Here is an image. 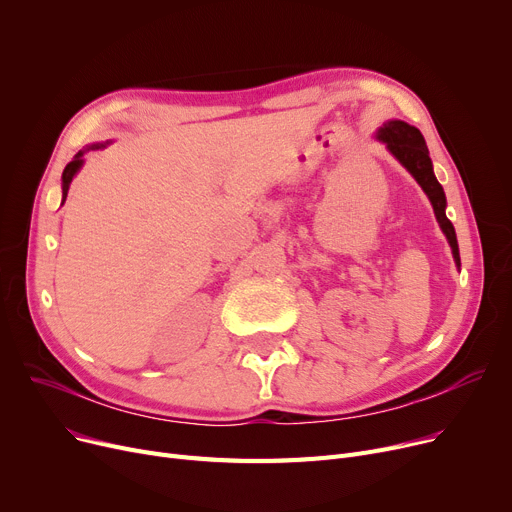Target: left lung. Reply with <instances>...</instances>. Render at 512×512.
I'll return each mask as SVG.
<instances>
[{"label": "left lung", "mask_w": 512, "mask_h": 512, "mask_svg": "<svg viewBox=\"0 0 512 512\" xmlns=\"http://www.w3.org/2000/svg\"><path fill=\"white\" fill-rule=\"evenodd\" d=\"M375 139L386 145V149L400 161V166L407 168V172L423 188V193L427 195L429 203H432L436 220H438V224L448 240V245L452 249L454 263L461 270L459 242H456V232H454L452 222L446 218V195H444L442 184L438 182V178L434 174V164H432V159H429V151H427L423 134L419 132V128H415L407 122L388 120L378 132H375Z\"/></svg>", "instance_id": "1"}]
</instances>
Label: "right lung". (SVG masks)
<instances>
[{
	"mask_svg": "<svg viewBox=\"0 0 512 512\" xmlns=\"http://www.w3.org/2000/svg\"><path fill=\"white\" fill-rule=\"evenodd\" d=\"M105 145H107V143H95V145L85 147L83 151H78V153L74 155V159L70 161V164L64 168V172H62V205H64V201H66V197H68V191H70V184H72L74 176L80 172V168H83V164H85V153H87V151H95V149H103Z\"/></svg>",
	"mask_w": 512,
	"mask_h": 512,
	"instance_id": "obj_1",
	"label": "right lung"
}]
</instances>
